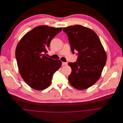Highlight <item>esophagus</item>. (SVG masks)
I'll use <instances>...</instances> for the list:
<instances>
[{
	"label": "esophagus",
	"instance_id": "esophagus-1",
	"mask_svg": "<svg viewBox=\"0 0 123 123\" xmlns=\"http://www.w3.org/2000/svg\"><path fill=\"white\" fill-rule=\"evenodd\" d=\"M67 64H68V62H62V66L67 65Z\"/></svg>",
	"mask_w": 123,
	"mask_h": 123
}]
</instances>
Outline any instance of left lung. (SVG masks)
<instances>
[{"label":"left lung","instance_id":"1","mask_svg":"<svg viewBox=\"0 0 123 123\" xmlns=\"http://www.w3.org/2000/svg\"><path fill=\"white\" fill-rule=\"evenodd\" d=\"M72 53L77 52L76 62H69L72 71L68 77L71 86L77 89L92 86L99 79L105 66L106 55L101 41L92 30L80 25L63 28Z\"/></svg>","mask_w":123,"mask_h":123}]
</instances>
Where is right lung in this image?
<instances>
[{
  "instance_id": "1",
  "label": "right lung",
  "mask_w": 123,
  "mask_h": 123,
  "mask_svg": "<svg viewBox=\"0 0 123 123\" xmlns=\"http://www.w3.org/2000/svg\"><path fill=\"white\" fill-rule=\"evenodd\" d=\"M62 28L46 25L37 26L24 35L18 43L16 58L20 74L24 81L36 90L48 88L53 75L62 65L60 60L46 57L53 38Z\"/></svg>"
}]
</instances>
